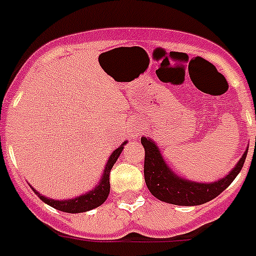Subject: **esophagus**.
<instances>
[{
    "label": "esophagus",
    "instance_id": "obj_1",
    "mask_svg": "<svg viewBox=\"0 0 256 256\" xmlns=\"http://www.w3.org/2000/svg\"><path fill=\"white\" fill-rule=\"evenodd\" d=\"M142 134V125L139 120H134L130 124V135L132 138H136V136H140Z\"/></svg>",
    "mask_w": 256,
    "mask_h": 256
}]
</instances>
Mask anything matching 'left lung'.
Listing matches in <instances>:
<instances>
[{"label": "left lung", "mask_w": 256, "mask_h": 256, "mask_svg": "<svg viewBox=\"0 0 256 256\" xmlns=\"http://www.w3.org/2000/svg\"><path fill=\"white\" fill-rule=\"evenodd\" d=\"M142 144L145 149V183L150 193L158 200L176 206H198L216 198L240 173L249 149L245 150L238 163L228 176L214 183H198L176 176L166 163L159 148L152 139L144 136L142 138Z\"/></svg>", "instance_id": "obj_1"}]
</instances>
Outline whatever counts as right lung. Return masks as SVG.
<instances>
[{"label": "right lung", "instance_id": "obj_1", "mask_svg": "<svg viewBox=\"0 0 256 256\" xmlns=\"http://www.w3.org/2000/svg\"><path fill=\"white\" fill-rule=\"evenodd\" d=\"M126 142H128L121 144V146L117 148V149L112 152L111 156L108 158V162H107L106 166H104V174H102L101 182L96 186L94 190H90V192L84 193V194L80 196V197L63 200H52V198H46L42 194H40V193L38 192L36 190H34L32 187H31V190H34L35 194H36L44 204H49L52 208L59 210V211L68 212V214H80V212L90 211V210L96 208V207L101 206L110 194V172H111L114 164L116 163L117 158L120 156L121 152L124 150V145H125Z\"/></svg>", "mask_w": 256, "mask_h": 256}]
</instances>
